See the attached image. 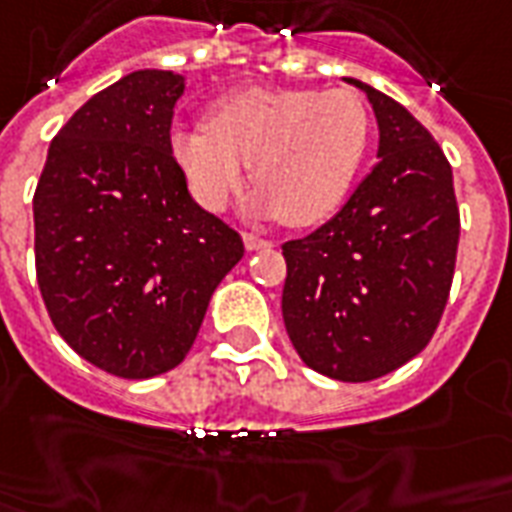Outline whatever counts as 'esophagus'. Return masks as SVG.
<instances>
[{
	"mask_svg": "<svg viewBox=\"0 0 512 512\" xmlns=\"http://www.w3.org/2000/svg\"><path fill=\"white\" fill-rule=\"evenodd\" d=\"M244 246L246 252H257V249H271V241H266V238H257L252 236V233H244Z\"/></svg>",
	"mask_w": 512,
	"mask_h": 512,
	"instance_id": "obj_1",
	"label": "esophagus"
}]
</instances>
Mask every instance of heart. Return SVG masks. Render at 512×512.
Masks as SVG:
<instances>
[{"instance_id": "b5f03b06", "label": "heart", "mask_w": 512, "mask_h": 512, "mask_svg": "<svg viewBox=\"0 0 512 512\" xmlns=\"http://www.w3.org/2000/svg\"><path fill=\"white\" fill-rule=\"evenodd\" d=\"M369 138L372 116L355 92L252 86L219 100L208 124H176L168 146L206 211H225L249 165L257 217L309 227L342 206Z\"/></svg>"}]
</instances>
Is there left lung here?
Masks as SVG:
<instances>
[{
  "label": "left lung",
  "mask_w": 512,
  "mask_h": 512,
  "mask_svg": "<svg viewBox=\"0 0 512 512\" xmlns=\"http://www.w3.org/2000/svg\"><path fill=\"white\" fill-rule=\"evenodd\" d=\"M380 127L377 165L339 214L287 241L282 317L301 361L369 382L415 358L448 304L458 249L453 170L404 105L358 78Z\"/></svg>",
  "instance_id": "8db88e82"
}]
</instances>
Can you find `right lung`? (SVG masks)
Instances as JSON below:
<instances>
[{"mask_svg": "<svg viewBox=\"0 0 512 512\" xmlns=\"http://www.w3.org/2000/svg\"><path fill=\"white\" fill-rule=\"evenodd\" d=\"M184 75L135 70L51 140L34 192V266L56 331L81 358L149 380L187 358L208 301L244 257L170 157Z\"/></svg>", "mask_w": 512, "mask_h": 512, "instance_id": "right-lung-1", "label": "right lung"}]
</instances>
